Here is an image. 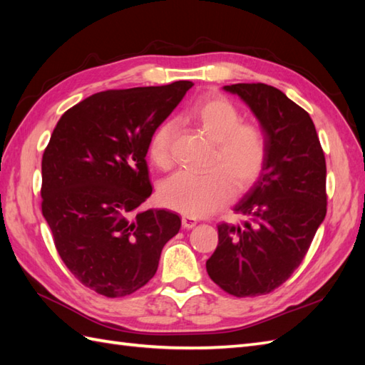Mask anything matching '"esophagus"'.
Returning <instances> with one entry per match:
<instances>
[{"mask_svg":"<svg viewBox=\"0 0 365 365\" xmlns=\"http://www.w3.org/2000/svg\"><path fill=\"white\" fill-rule=\"evenodd\" d=\"M197 224V220L191 218V216H183L182 218V227L183 229H192Z\"/></svg>","mask_w":365,"mask_h":365,"instance_id":"esophagus-1","label":"esophagus"}]
</instances>
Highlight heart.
<instances>
[{
    "label": "heart",
    "instance_id": "b5f03b06",
    "mask_svg": "<svg viewBox=\"0 0 365 365\" xmlns=\"http://www.w3.org/2000/svg\"><path fill=\"white\" fill-rule=\"evenodd\" d=\"M190 119L216 144L212 166L205 174L178 170L158 187L160 202L188 216H202L234 196L251 188L260 177L267 161V141L262 130L242 123L237 108L221 97L200 98L190 113ZM175 122L165 120L155 128L149 141V157L155 166H170V143Z\"/></svg>",
    "mask_w": 365,
    "mask_h": 365
}]
</instances>
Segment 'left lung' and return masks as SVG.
<instances>
[{
  "mask_svg": "<svg viewBox=\"0 0 365 365\" xmlns=\"http://www.w3.org/2000/svg\"><path fill=\"white\" fill-rule=\"evenodd\" d=\"M222 89L242 98L259 120L267 161L234 207L246 220L220 224L218 246L205 267L224 292L259 297L299 267L327 216V163L311 115L282 91L263 83Z\"/></svg>",
  "mask_w": 365,
  "mask_h": 365,
  "instance_id": "8db88e82",
  "label": "left lung"
}]
</instances>
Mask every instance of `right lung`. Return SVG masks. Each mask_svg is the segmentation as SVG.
Wrapping results in <instances>:
<instances>
[{
  "instance_id": "right-lung-1",
  "label": "right lung",
  "mask_w": 365,
  "mask_h": 365,
  "mask_svg": "<svg viewBox=\"0 0 365 365\" xmlns=\"http://www.w3.org/2000/svg\"><path fill=\"white\" fill-rule=\"evenodd\" d=\"M191 81L105 91L63 114L42 158V213L78 281L108 298L141 289L178 215L141 205L152 195L145 155Z\"/></svg>"
}]
</instances>
